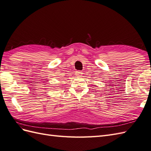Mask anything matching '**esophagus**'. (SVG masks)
Segmentation results:
<instances>
[{
    "mask_svg": "<svg viewBox=\"0 0 151 151\" xmlns=\"http://www.w3.org/2000/svg\"><path fill=\"white\" fill-rule=\"evenodd\" d=\"M82 74H83V73L80 71L76 72V76H81L82 75Z\"/></svg>",
    "mask_w": 151,
    "mask_h": 151,
    "instance_id": "esophagus-1",
    "label": "esophagus"
}]
</instances>
